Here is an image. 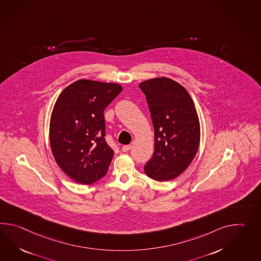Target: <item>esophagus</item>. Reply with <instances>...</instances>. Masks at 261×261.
<instances>
[{
	"label": "esophagus",
	"mask_w": 261,
	"mask_h": 261,
	"mask_svg": "<svg viewBox=\"0 0 261 261\" xmlns=\"http://www.w3.org/2000/svg\"><path fill=\"white\" fill-rule=\"evenodd\" d=\"M130 149H131V145H124V146H122V151L123 152H127Z\"/></svg>",
	"instance_id": "34e87169"
}]
</instances>
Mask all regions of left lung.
I'll list each match as a JSON object with an SVG mask.
<instances>
[{"label":"left lung","mask_w":261,"mask_h":261,"mask_svg":"<svg viewBox=\"0 0 261 261\" xmlns=\"http://www.w3.org/2000/svg\"><path fill=\"white\" fill-rule=\"evenodd\" d=\"M154 128V151L145 173L159 181L180 176L196 156L200 128L191 96L178 82L159 77L139 84Z\"/></svg>","instance_id":"8db88e82"}]
</instances>
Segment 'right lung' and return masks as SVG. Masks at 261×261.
I'll return each mask as SVG.
<instances>
[{"label":"right lung","mask_w":261,"mask_h":261,"mask_svg":"<svg viewBox=\"0 0 261 261\" xmlns=\"http://www.w3.org/2000/svg\"><path fill=\"white\" fill-rule=\"evenodd\" d=\"M115 83L81 80L65 88L53 108L49 139L64 173L92 185L107 173L114 151L107 143L104 110L122 92Z\"/></svg>","instance_id":"right-lung-1"}]
</instances>
